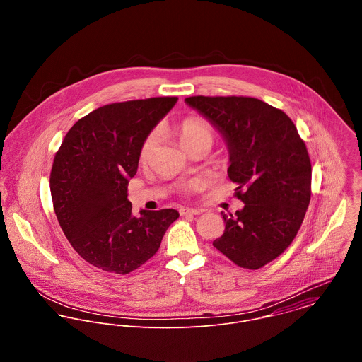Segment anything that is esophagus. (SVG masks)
I'll return each instance as SVG.
<instances>
[{
	"label": "esophagus",
	"instance_id": "1",
	"mask_svg": "<svg viewBox=\"0 0 362 362\" xmlns=\"http://www.w3.org/2000/svg\"><path fill=\"white\" fill-rule=\"evenodd\" d=\"M202 211H204L202 209H191V207L180 209V214L181 216H197V214H201Z\"/></svg>",
	"mask_w": 362,
	"mask_h": 362
}]
</instances>
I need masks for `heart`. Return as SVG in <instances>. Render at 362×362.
<instances>
[{
  "label": "heart",
  "instance_id": "obj_1",
  "mask_svg": "<svg viewBox=\"0 0 362 362\" xmlns=\"http://www.w3.org/2000/svg\"><path fill=\"white\" fill-rule=\"evenodd\" d=\"M177 136L184 149H188L189 146L198 144V142H209L211 145L213 141V128L207 122L206 119L201 117H189L185 118L177 128ZM156 145V132H151L145 141L141 145L139 149V158L141 161H146L149 158L151 153L153 152V148ZM201 184L199 181H189L182 185L184 191H197L199 189Z\"/></svg>",
  "mask_w": 362,
  "mask_h": 362
}]
</instances>
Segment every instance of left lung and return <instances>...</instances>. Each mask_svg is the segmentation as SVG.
Segmentation results:
<instances>
[{
    "instance_id": "obj_1",
    "label": "left lung",
    "mask_w": 362,
    "mask_h": 362,
    "mask_svg": "<svg viewBox=\"0 0 362 362\" xmlns=\"http://www.w3.org/2000/svg\"><path fill=\"white\" fill-rule=\"evenodd\" d=\"M198 110L227 141L228 177L245 204L221 211L224 234L213 247L244 269L280 257L296 238L310 201V155L291 118L255 98L192 96Z\"/></svg>"
}]
</instances>
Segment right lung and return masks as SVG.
Instances as JSON below:
<instances>
[{"label": "right lung", "mask_w": 362, "mask_h": 362, "mask_svg": "<svg viewBox=\"0 0 362 362\" xmlns=\"http://www.w3.org/2000/svg\"><path fill=\"white\" fill-rule=\"evenodd\" d=\"M177 100L105 104L78 119L55 153L50 191L58 223L72 248L104 272L128 274L141 267L180 216L161 209L135 217L127 198L142 142Z\"/></svg>", "instance_id": "1"}]
</instances>
